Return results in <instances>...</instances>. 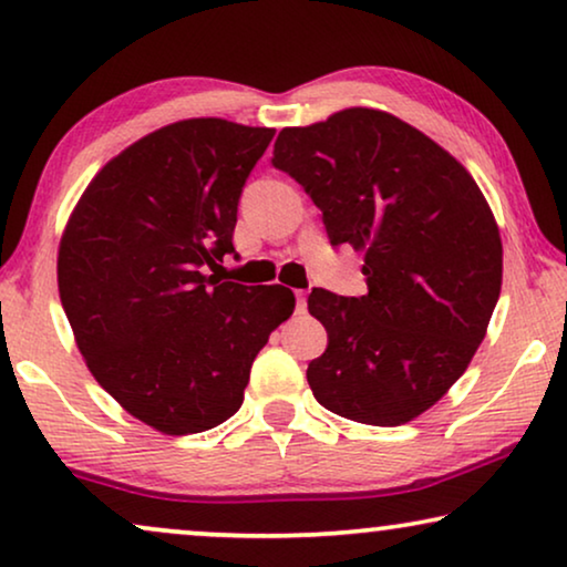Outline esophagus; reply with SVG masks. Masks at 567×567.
I'll list each match as a JSON object with an SVG mask.
<instances>
[{"instance_id":"1","label":"esophagus","mask_w":567,"mask_h":567,"mask_svg":"<svg viewBox=\"0 0 567 567\" xmlns=\"http://www.w3.org/2000/svg\"><path fill=\"white\" fill-rule=\"evenodd\" d=\"M307 309V291H297V312H305Z\"/></svg>"}]
</instances>
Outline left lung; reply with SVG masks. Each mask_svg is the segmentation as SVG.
<instances>
[{
	"mask_svg": "<svg viewBox=\"0 0 567 567\" xmlns=\"http://www.w3.org/2000/svg\"><path fill=\"white\" fill-rule=\"evenodd\" d=\"M274 165L309 193L332 247L363 252V297L307 299L328 330L307 369L317 402L355 423L413 421L467 371L501 297L483 190L423 131L374 107L284 128Z\"/></svg>",
	"mask_w": 567,
	"mask_h": 567,
	"instance_id": "obj_1",
	"label": "left lung"
}]
</instances>
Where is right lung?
I'll return each mask as SVG.
<instances>
[{
	"label": "right lung",
	"instance_id": "right-lung-1",
	"mask_svg": "<svg viewBox=\"0 0 567 567\" xmlns=\"http://www.w3.org/2000/svg\"><path fill=\"white\" fill-rule=\"evenodd\" d=\"M274 128L188 118L92 177L59 245V297L97 384L167 436L243 405L250 367L293 312L291 289L219 281L237 204Z\"/></svg>",
	"mask_w": 567,
	"mask_h": 567
}]
</instances>
